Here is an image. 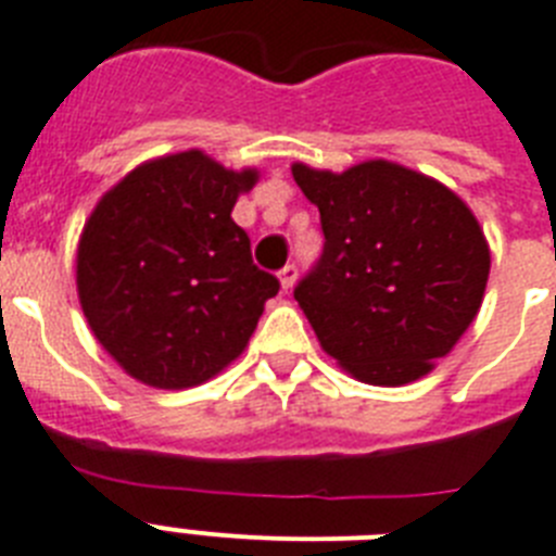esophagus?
<instances>
[{"label": "esophagus", "instance_id": "obj_1", "mask_svg": "<svg viewBox=\"0 0 556 556\" xmlns=\"http://www.w3.org/2000/svg\"><path fill=\"white\" fill-rule=\"evenodd\" d=\"M295 278H298V269L295 264H287V267L278 273V281H281V289H292L295 287Z\"/></svg>", "mask_w": 556, "mask_h": 556}]
</instances>
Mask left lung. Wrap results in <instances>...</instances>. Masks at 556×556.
Segmentation results:
<instances>
[{"instance_id": "obj_1", "label": "left lung", "mask_w": 556, "mask_h": 556, "mask_svg": "<svg viewBox=\"0 0 556 556\" xmlns=\"http://www.w3.org/2000/svg\"><path fill=\"white\" fill-rule=\"evenodd\" d=\"M318 206L324 255L295 287L320 346L352 378L403 387L434 369L483 304L492 252L469 204L403 164H292Z\"/></svg>"}]
</instances>
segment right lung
Here are the masks:
<instances>
[{"label":"right lung","mask_w":556,"mask_h":556,"mask_svg":"<svg viewBox=\"0 0 556 556\" xmlns=\"http://www.w3.org/2000/svg\"><path fill=\"white\" fill-rule=\"evenodd\" d=\"M258 169H227L204 150L130 169L104 192L76 250L90 332L130 378L190 389L247 350L278 278L252 264L232 206Z\"/></svg>","instance_id":"1"}]
</instances>
